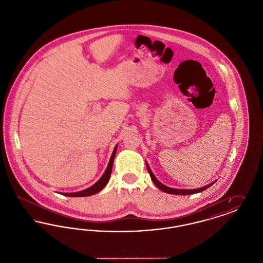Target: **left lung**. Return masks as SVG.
Returning <instances> with one entry per match:
<instances>
[{
	"instance_id": "obj_1",
	"label": "left lung",
	"mask_w": 263,
	"mask_h": 263,
	"mask_svg": "<svg viewBox=\"0 0 263 263\" xmlns=\"http://www.w3.org/2000/svg\"><path fill=\"white\" fill-rule=\"evenodd\" d=\"M147 168H148V172H149V174H150L151 178H152L153 182L157 185V187L160 188L162 191L166 192V193H168V194H175V195H190V194H194V193L201 192V191L207 189L209 186H211L213 183H214V182H213V183H210V184H208V185H206V186H204V187L198 188V189H175V188L167 187V186L163 185V183H161V182L156 178V176L152 173V171H151L148 163H147Z\"/></svg>"
}]
</instances>
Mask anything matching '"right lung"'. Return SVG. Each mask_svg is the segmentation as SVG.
Segmentation results:
<instances>
[{"mask_svg":"<svg viewBox=\"0 0 263 263\" xmlns=\"http://www.w3.org/2000/svg\"><path fill=\"white\" fill-rule=\"evenodd\" d=\"M116 149H117V146L114 148L106 171L104 172V174L100 177V180L97 183H95L92 186L88 187V189H85V190H82L79 192H74V193H63V195H67V196H71V197H83V196H90V195H93V194L100 192V190L107 184V182L109 180L111 171H112L113 160H114V157L116 154Z\"/></svg>","mask_w":263,"mask_h":263,"instance_id":"1","label":"right lung"}]
</instances>
